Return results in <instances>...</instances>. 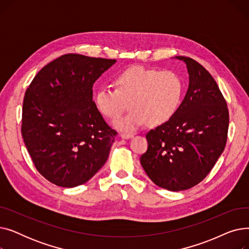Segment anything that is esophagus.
<instances>
[{
  "mask_svg": "<svg viewBox=\"0 0 249 249\" xmlns=\"http://www.w3.org/2000/svg\"><path fill=\"white\" fill-rule=\"evenodd\" d=\"M120 137H121V138H123V139H129V138H132V137H133V134H128V133H122V134L120 135Z\"/></svg>",
  "mask_w": 249,
  "mask_h": 249,
  "instance_id": "esophagus-1",
  "label": "esophagus"
}]
</instances>
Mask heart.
<instances>
[{"label": "heart", "mask_w": 249, "mask_h": 249, "mask_svg": "<svg viewBox=\"0 0 249 249\" xmlns=\"http://www.w3.org/2000/svg\"><path fill=\"white\" fill-rule=\"evenodd\" d=\"M115 89L100 88L95 95L99 111L108 118L121 114L130 104V111L112 121L123 132H134L146 122L161 125L177 113L184 94L180 76L172 71L134 67L115 77Z\"/></svg>", "instance_id": "obj_1"}]
</instances>
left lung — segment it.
<instances>
[{"instance_id": "8db88e82", "label": "left lung", "mask_w": 249, "mask_h": 249, "mask_svg": "<svg viewBox=\"0 0 249 249\" xmlns=\"http://www.w3.org/2000/svg\"><path fill=\"white\" fill-rule=\"evenodd\" d=\"M184 61L189 88L171 120L146 134L147 151L140 163L156 186L178 192L202 181L223 152L229 114L213 76L190 57Z\"/></svg>"}]
</instances>
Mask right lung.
<instances>
[{
	"mask_svg": "<svg viewBox=\"0 0 249 249\" xmlns=\"http://www.w3.org/2000/svg\"><path fill=\"white\" fill-rule=\"evenodd\" d=\"M116 59L69 53L39 71L26 90L22 136L37 171L52 184H85L106 163L116 131L93 101V85Z\"/></svg>",
	"mask_w": 249,
	"mask_h": 249,
	"instance_id": "1",
	"label": "right lung"
}]
</instances>
